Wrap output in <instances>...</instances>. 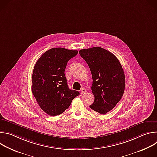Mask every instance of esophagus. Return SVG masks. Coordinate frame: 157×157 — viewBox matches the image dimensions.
<instances>
[{"label": "esophagus", "instance_id": "1", "mask_svg": "<svg viewBox=\"0 0 157 157\" xmlns=\"http://www.w3.org/2000/svg\"><path fill=\"white\" fill-rule=\"evenodd\" d=\"M86 93V89H84V88H82V89H81V94H85Z\"/></svg>", "mask_w": 157, "mask_h": 157}]
</instances>
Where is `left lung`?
<instances>
[{"label":"left lung","instance_id":"left-lung-1","mask_svg":"<svg viewBox=\"0 0 157 157\" xmlns=\"http://www.w3.org/2000/svg\"><path fill=\"white\" fill-rule=\"evenodd\" d=\"M79 53L90 68L93 80L94 101L89 107L105 114L116 105L124 92L125 78L122 65L114 54L99 47Z\"/></svg>","mask_w":157,"mask_h":157}]
</instances>
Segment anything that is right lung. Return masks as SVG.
<instances>
[{"instance_id":"right-lung-1","label":"right lung","mask_w":157,"mask_h":157,"mask_svg":"<svg viewBox=\"0 0 157 157\" xmlns=\"http://www.w3.org/2000/svg\"><path fill=\"white\" fill-rule=\"evenodd\" d=\"M77 50L53 48L36 61L32 74V91L41 109L51 116L62 114L79 93L70 89L64 75L68 61Z\"/></svg>"}]
</instances>
